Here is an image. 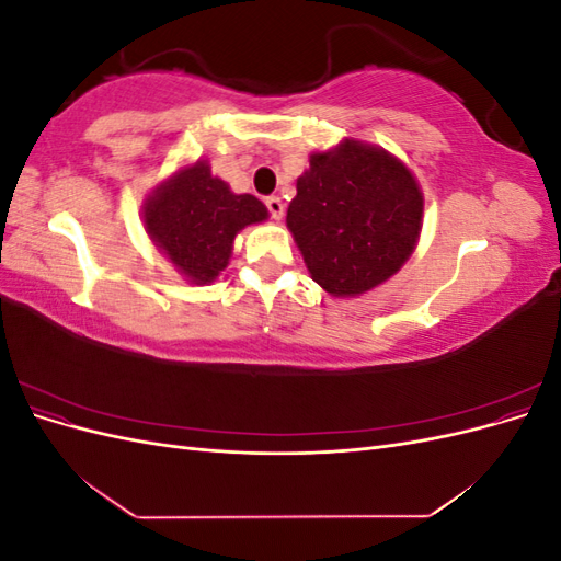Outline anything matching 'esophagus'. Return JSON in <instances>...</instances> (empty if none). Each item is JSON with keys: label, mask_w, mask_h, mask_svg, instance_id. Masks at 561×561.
I'll list each match as a JSON object with an SVG mask.
<instances>
[{"label": "esophagus", "mask_w": 561, "mask_h": 561, "mask_svg": "<svg viewBox=\"0 0 561 561\" xmlns=\"http://www.w3.org/2000/svg\"><path fill=\"white\" fill-rule=\"evenodd\" d=\"M266 208H268V213H271V217L276 219H283V215H285V203H283V198L280 196H268L266 198Z\"/></svg>", "instance_id": "obj_1"}]
</instances>
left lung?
Segmentation results:
<instances>
[{"mask_svg":"<svg viewBox=\"0 0 561 561\" xmlns=\"http://www.w3.org/2000/svg\"><path fill=\"white\" fill-rule=\"evenodd\" d=\"M285 225L322 290L339 299L360 297L412 257L423 227V192L390 151L346 138L309 157Z\"/></svg>","mask_w":561,"mask_h":561,"instance_id":"1","label":"left lung"}]
</instances>
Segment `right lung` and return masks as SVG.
I'll return each instance as SVG.
<instances>
[{"label": "right lung", "instance_id": "add662e5", "mask_svg": "<svg viewBox=\"0 0 561 561\" xmlns=\"http://www.w3.org/2000/svg\"><path fill=\"white\" fill-rule=\"evenodd\" d=\"M266 219L268 210L257 196L233 194L203 159L178 168L142 203L149 241L194 285L217 280L239 231Z\"/></svg>", "mask_w": 561, "mask_h": 561}]
</instances>
